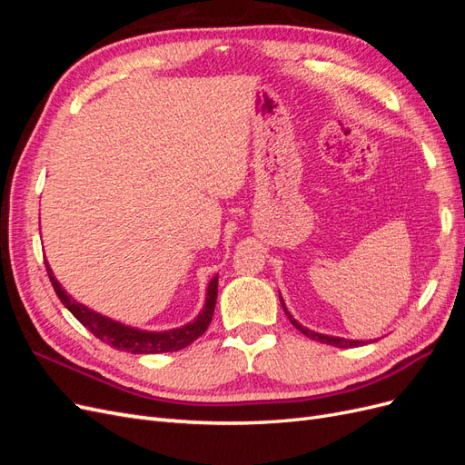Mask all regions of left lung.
<instances>
[{
  "mask_svg": "<svg viewBox=\"0 0 465 465\" xmlns=\"http://www.w3.org/2000/svg\"><path fill=\"white\" fill-rule=\"evenodd\" d=\"M279 301H281V306H283V311H285L287 318L291 320L292 326L297 328L301 333H304L306 337H311V340H314V341H320V343H328V345H333V347H340V349H347V347H359V345H364V341H361V340H345V337L326 335V333H318V331H312V330L304 328L302 323H299L297 320H294V318L291 316V312L287 311V306H285V301H283V297H281V292H279Z\"/></svg>",
  "mask_w": 465,
  "mask_h": 465,
  "instance_id": "1",
  "label": "left lung"
}]
</instances>
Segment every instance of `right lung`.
<instances>
[{"instance_id": "add662e5", "label": "right lung", "mask_w": 465, "mask_h": 465, "mask_svg": "<svg viewBox=\"0 0 465 465\" xmlns=\"http://www.w3.org/2000/svg\"><path fill=\"white\" fill-rule=\"evenodd\" d=\"M45 263H46L48 277L52 281V287L67 311L72 312L93 335H96L98 340L108 343L110 347H114L118 351H125V353L151 355V353H173V351L184 349L192 341L198 340L200 335L205 333L207 326L211 323V318H213L219 275H215L209 281L207 292H205V304L202 308V312L198 314V318H195L193 322H188V323H184V326L174 328V330L147 331V330H137L132 326H125V323H122V322H116L108 316L98 314V312L91 311L89 306L77 302L75 299H72V294H67V291L60 285V281L55 279L48 262H45Z\"/></svg>"}]
</instances>
